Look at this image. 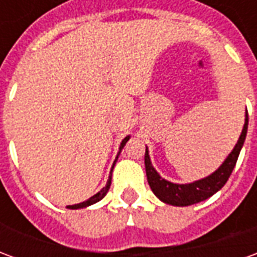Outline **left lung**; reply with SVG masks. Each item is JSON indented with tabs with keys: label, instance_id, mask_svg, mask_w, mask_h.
Returning a JSON list of instances; mask_svg holds the SVG:
<instances>
[{
	"label": "left lung",
	"instance_id": "1",
	"mask_svg": "<svg viewBox=\"0 0 257 257\" xmlns=\"http://www.w3.org/2000/svg\"><path fill=\"white\" fill-rule=\"evenodd\" d=\"M246 131H248V111L245 114V123H243L242 132H241L237 145L224 160V162L219 167V169H216L215 172L209 176H206V178L187 184L172 183V182H168L164 178H161L154 169V167L151 165L149 150L146 147V175H147V182L150 184L153 193L156 194L162 202L173 205V206H189V205L197 204V202H201V201H205V199L212 197L226 184V182L230 178L232 169L237 164L238 156H239V151L242 149L245 138H246Z\"/></svg>",
	"mask_w": 257,
	"mask_h": 257
}]
</instances>
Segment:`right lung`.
I'll use <instances>...</instances> for the list:
<instances>
[{"label":"right lung","mask_w":257,"mask_h":257,"mask_svg":"<svg viewBox=\"0 0 257 257\" xmlns=\"http://www.w3.org/2000/svg\"><path fill=\"white\" fill-rule=\"evenodd\" d=\"M129 138L131 136H126L125 139L121 142V146H119V151H118V156H119V153H121V150L123 149V146L126 145V142L129 140ZM118 156L117 158H115V161H114V164H112V167H111V172H112V168H114V165H115V162H117L118 160ZM111 172H110V176H108V180H107V184L103 187V189L99 191L97 194H95L93 197H90L89 199H86V201H84V202H79V204H75V205H68L67 208L68 209H79V208H86V206H89V205H93L96 204V202H99L100 199L104 198V195L107 194V191H108V189H110V186H111Z\"/></svg>","instance_id":"add662e5"}]
</instances>
